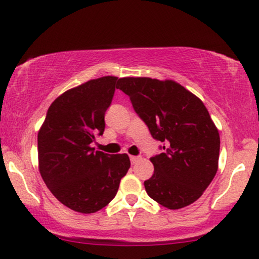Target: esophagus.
Masks as SVG:
<instances>
[{
  "label": "esophagus",
  "instance_id": "obj_1",
  "mask_svg": "<svg viewBox=\"0 0 259 259\" xmlns=\"http://www.w3.org/2000/svg\"><path fill=\"white\" fill-rule=\"evenodd\" d=\"M139 160H140L139 156H130V162H132V164H135V163L139 162Z\"/></svg>",
  "mask_w": 259,
  "mask_h": 259
}]
</instances>
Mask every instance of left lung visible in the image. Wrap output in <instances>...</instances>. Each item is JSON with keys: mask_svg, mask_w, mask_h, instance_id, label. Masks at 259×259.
<instances>
[{"mask_svg": "<svg viewBox=\"0 0 259 259\" xmlns=\"http://www.w3.org/2000/svg\"><path fill=\"white\" fill-rule=\"evenodd\" d=\"M118 89L163 144L162 153L151 158L154 173L144 183L147 195L169 209L194 203L218 170L221 139L207 108L171 80L121 78Z\"/></svg>", "mask_w": 259, "mask_h": 259, "instance_id": "1", "label": "left lung"}]
</instances>
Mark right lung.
<instances>
[{
  "instance_id": "1",
  "label": "right lung",
  "mask_w": 259,
  "mask_h": 259,
  "mask_svg": "<svg viewBox=\"0 0 259 259\" xmlns=\"http://www.w3.org/2000/svg\"><path fill=\"white\" fill-rule=\"evenodd\" d=\"M117 76H103L65 91L47 111L37 135L41 177L57 200L80 213L102 209L117 195L130 168L127 154L91 147L105 132Z\"/></svg>"
}]
</instances>
